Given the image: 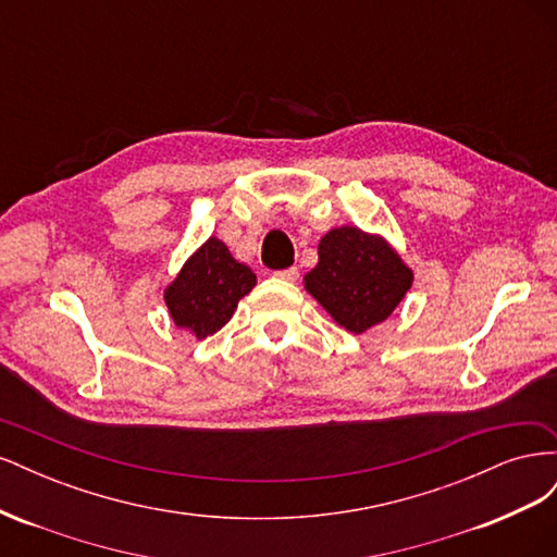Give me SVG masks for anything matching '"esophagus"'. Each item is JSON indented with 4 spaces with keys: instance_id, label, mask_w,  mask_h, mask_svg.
I'll use <instances>...</instances> for the list:
<instances>
[{
    "instance_id": "34e87169",
    "label": "esophagus",
    "mask_w": 557,
    "mask_h": 557,
    "mask_svg": "<svg viewBox=\"0 0 557 557\" xmlns=\"http://www.w3.org/2000/svg\"><path fill=\"white\" fill-rule=\"evenodd\" d=\"M274 276L283 278V281H297V276H299V269H297V267L281 269V272H274Z\"/></svg>"
}]
</instances>
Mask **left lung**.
Listing matches in <instances>:
<instances>
[{
  "label": "left lung",
  "instance_id": "1",
  "mask_svg": "<svg viewBox=\"0 0 557 557\" xmlns=\"http://www.w3.org/2000/svg\"><path fill=\"white\" fill-rule=\"evenodd\" d=\"M411 281L413 274L383 239L346 225L320 239L305 288L342 327L362 334L393 313Z\"/></svg>",
  "mask_w": 557,
  "mask_h": 557
}]
</instances>
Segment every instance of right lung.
<instances>
[{"label": "right lung", "mask_w": 557, "mask_h": 557, "mask_svg": "<svg viewBox=\"0 0 557 557\" xmlns=\"http://www.w3.org/2000/svg\"><path fill=\"white\" fill-rule=\"evenodd\" d=\"M252 285L256 274L234 260L223 242L211 237L183 264L166 288L164 301L178 327L190 330L197 339H207L227 323Z\"/></svg>", "instance_id": "1"}]
</instances>
